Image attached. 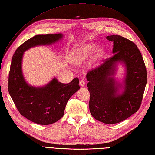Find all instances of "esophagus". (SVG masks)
Wrapping results in <instances>:
<instances>
[{"label": "esophagus", "mask_w": 155, "mask_h": 155, "mask_svg": "<svg viewBox=\"0 0 155 155\" xmlns=\"http://www.w3.org/2000/svg\"><path fill=\"white\" fill-rule=\"evenodd\" d=\"M85 82L84 80H81L80 81V85L81 87H84V86L85 85Z\"/></svg>", "instance_id": "esophagus-1"}]
</instances>
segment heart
<instances>
[{"instance_id": "heart-1", "label": "heart", "mask_w": 155, "mask_h": 155, "mask_svg": "<svg viewBox=\"0 0 155 155\" xmlns=\"http://www.w3.org/2000/svg\"><path fill=\"white\" fill-rule=\"evenodd\" d=\"M96 45L94 43H87L84 44H78L71 49L69 56V62L75 66H79L85 62L89 56L91 55L93 52L95 51ZM104 51L103 48H99L95 52V58L99 60L103 58Z\"/></svg>"}]
</instances>
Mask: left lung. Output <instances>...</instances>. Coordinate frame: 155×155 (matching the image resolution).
<instances>
[{
	"label": "left lung",
	"mask_w": 155,
	"mask_h": 155,
	"mask_svg": "<svg viewBox=\"0 0 155 155\" xmlns=\"http://www.w3.org/2000/svg\"><path fill=\"white\" fill-rule=\"evenodd\" d=\"M106 38L113 41L114 56L87 74L90 93L89 110L94 118L107 124L124 121L141 106L147 81V70L136 45L120 35ZM119 63L125 69L122 82L114 75Z\"/></svg>",
	"instance_id": "8db88e82"
}]
</instances>
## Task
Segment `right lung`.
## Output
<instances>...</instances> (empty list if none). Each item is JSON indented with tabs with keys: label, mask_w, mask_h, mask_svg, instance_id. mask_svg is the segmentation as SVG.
<instances>
[{
	"label": "right lung",
	"mask_w": 155,
	"mask_h": 155,
	"mask_svg": "<svg viewBox=\"0 0 155 155\" xmlns=\"http://www.w3.org/2000/svg\"><path fill=\"white\" fill-rule=\"evenodd\" d=\"M63 37L62 33L34 36L16 49L11 62L8 84L10 95L22 116L40 125H49L62 118L67 102L80 88L79 80L74 78L66 84L54 78L45 85L32 86L24 78L22 59L29 48L56 43Z\"/></svg>",
	"instance_id": "add662e5"
}]
</instances>
